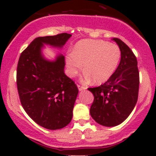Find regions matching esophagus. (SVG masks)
<instances>
[{
    "label": "esophagus",
    "instance_id": "esophagus-1",
    "mask_svg": "<svg viewBox=\"0 0 156 156\" xmlns=\"http://www.w3.org/2000/svg\"><path fill=\"white\" fill-rule=\"evenodd\" d=\"M78 90H83L86 89L85 87L80 85V84H78Z\"/></svg>",
    "mask_w": 156,
    "mask_h": 156
}]
</instances>
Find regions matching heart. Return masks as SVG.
Here are the masks:
<instances>
[{
    "instance_id": "1",
    "label": "heart",
    "mask_w": 156,
    "mask_h": 156,
    "mask_svg": "<svg viewBox=\"0 0 156 156\" xmlns=\"http://www.w3.org/2000/svg\"><path fill=\"white\" fill-rule=\"evenodd\" d=\"M121 50L114 44L103 41L82 40L75 45L72 53L66 57L67 72L73 77L82 69L84 64V79L93 78L94 82L100 84L108 81L121 59Z\"/></svg>"
}]
</instances>
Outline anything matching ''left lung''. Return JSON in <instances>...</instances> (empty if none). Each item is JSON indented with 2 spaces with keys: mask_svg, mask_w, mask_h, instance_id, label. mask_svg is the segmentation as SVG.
<instances>
[{
  "mask_svg": "<svg viewBox=\"0 0 156 156\" xmlns=\"http://www.w3.org/2000/svg\"><path fill=\"white\" fill-rule=\"evenodd\" d=\"M113 40L121 50V61L111 78L102 85L90 87L94 100L90 113L95 122L106 127L120 125L129 116L138 99L140 75L136 56L118 37Z\"/></svg>",
  "mask_w": 156,
  "mask_h": 156,
  "instance_id": "left-lung-1",
  "label": "left lung"
}]
</instances>
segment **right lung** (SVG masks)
<instances>
[{
    "label": "right lung",
    "mask_w": 156,
    "mask_h": 156,
    "mask_svg": "<svg viewBox=\"0 0 156 156\" xmlns=\"http://www.w3.org/2000/svg\"><path fill=\"white\" fill-rule=\"evenodd\" d=\"M72 34L36 37L21 53L16 70V84L25 111L37 125L49 130L68 125L72 119L78 89L64 73L65 57L45 60L41 53L43 44L62 48Z\"/></svg>",
    "instance_id": "right-lung-1"
}]
</instances>
